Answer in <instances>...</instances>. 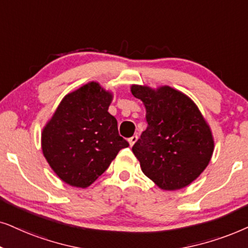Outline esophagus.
I'll list each match as a JSON object with an SVG mask.
<instances>
[{"instance_id": "esophagus-1", "label": "esophagus", "mask_w": 248, "mask_h": 248, "mask_svg": "<svg viewBox=\"0 0 248 248\" xmlns=\"http://www.w3.org/2000/svg\"><path fill=\"white\" fill-rule=\"evenodd\" d=\"M137 140H138L137 136H133V137H130L129 140H128V143H129L130 146H133V145L137 141Z\"/></svg>"}]
</instances>
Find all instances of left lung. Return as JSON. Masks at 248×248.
<instances>
[{
    "label": "left lung",
    "mask_w": 248,
    "mask_h": 248,
    "mask_svg": "<svg viewBox=\"0 0 248 248\" xmlns=\"http://www.w3.org/2000/svg\"><path fill=\"white\" fill-rule=\"evenodd\" d=\"M131 94L146 108L147 128L133 146L141 171L163 190L188 186L209 166L212 130L200 108L170 86L131 85Z\"/></svg>",
    "instance_id": "8db88e82"
}]
</instances>
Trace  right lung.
Listing matches in <instances>:
<instances>
[{"instance_id":"1","label":"right lung","mask_w":248,"mask_h":248,"mask_svg":"<svg viewBox=\"0 0 248 248\" xmlns=\"http://www.w3.org/2000/svg\"><path fill=\"white\" fill-rule=\"evenodd\" d=\"M113 94L90 81L65 95L42 131V151L65 184L87 188L129 144L108 113Z\"/></svg>"}]
</instances>
